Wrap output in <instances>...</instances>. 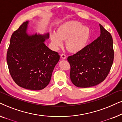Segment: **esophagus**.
<instances>
[{
    "label": "esophagus",
    "instance_id": "obj_1",
    "mask_svg": "<svg viewBox=\"0 0 122 122\" xmlns=\"http://www.w3.org/2000/svg\"><path fill=\"white\" fill-rule=\"evenodd\" d=\"M61 58H62L63 59H66V56L65 54H61Z\"/></svg>",
    "mask_w": 122,
    "mask_h": 122
}]
</instances>
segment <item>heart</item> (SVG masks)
I'll return each mask as SVG.
<instances>
[{
    "label": "heart",
    "instance_id": "heart-1",
    "mask_svg": "<svg viewBox=\"0 0 122 122\" xmlns=\"http://www.w3.org/2000/svg\"><path fill=\"white\" fill-rule=\"evenodd\" d=\"M91 32L87 26L79 21H68L61 25L56 33L50 35L53 47L57 50L66 41V46L70 51L77 53L81 51L89 41Z\"/></svg>",
    "mask_w": 122,
    "mask_h": 122
}]
</instances>
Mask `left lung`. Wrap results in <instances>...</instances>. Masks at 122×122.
<instances>
[{
	"mask_svg": "<svg viewBox=\"0 0 122 122\" xmlns=\"http://www.w3.org/2000/svg\"><path fill=\"white\" fill-rule=\"evenodd\" d=\"M99 37L79 52L68 57L70 78L76 86L89 88L99 84L109 74L114 59L111 34L99 24Z\"/></svg>",
	"mask_w": 122,
	"mask_h": 122,
	"instance_id": "1",
	"label": "left lung"
}]
</instances>
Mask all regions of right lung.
Instances as JSON below:
<instances>
[{
	"mask_svg": "<svg viewBox=\"0 0 122 122\" xmlns=\"http://www.w3.org/2000/svg\"><path fill=\"white\" fill-rule=\"evenodd\" d=\"M29 21L13 33L6 54V61L11 77L25 89L38 91L51 81L53 69L60 56L45 44L49 33L29 34Z\"/></svg>",
	"mask_w": 122,
	"mask_h": 122,
	"instance_id": "obj_1",
	"label": "right lung"
}]
</instances>
